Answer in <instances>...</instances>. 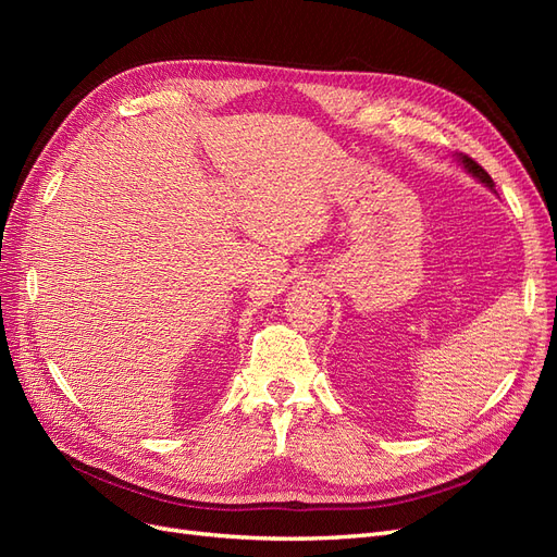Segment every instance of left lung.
<instances>
[{
	"label": "left lung",
	"mask_w": 557,
	"mask_h": 557,
	"mask_svg": "<svg viewBox=\"0 0 557 557\" xmlns=\"http://www.w3.org/2000/svg\"><path fill=\"white\" fill-rule=\"evenodd\" d=\"M458 160H460V162L465 164V170H467V172H469L471 176H476V178H479L481 183H485V185H487V188H491V190L495 188V183H493V178H491V176H487V172L483 170V166H481V164H476V162H474V160H471L469 156H460Z\"/></svg>",
	"instance_id": "obj_1"
}]
</instances>
